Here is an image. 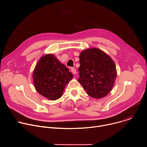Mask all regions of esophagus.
<instances>
[{
	"mask_svg": "<svg viewBox=\"0 0 147 147\" xmlns=\"http://www.w3.org/2000/svg\"><path fill=\"white\" fill-rule=\"evenodd\" d=\"M71 71L73 73V74H76V70L74 68H71Z\"/></svg>",
	"mask_w": 147,
	"mask_h": 147,
	"instance_id": "1",
	"label": "esophagus"
}]
</instances>
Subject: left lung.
Wrapping results in <instances>:
<instances>
[{
    "label": "left lung",
    "mask_w": 147,
    "mask_h": 147,
    "mask_svg": "<svg viewBox=\"0 0 147 147\" xmlns=\"http://www.w3.org/2000/svg\"><path fill=\"white\" fill-rule=\"evenodd\" d=\"M79 58L78 81L87 94L96 99L107 96L117 77L115 61L107 53L95 48L81 51Z\"/></svg>",
    "instance_id": "left-lung-1"
}]
</instances>
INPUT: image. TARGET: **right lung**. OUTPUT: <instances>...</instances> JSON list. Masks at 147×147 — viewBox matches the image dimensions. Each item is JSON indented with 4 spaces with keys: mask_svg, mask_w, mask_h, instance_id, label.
<instances>
[{
    "mask_svg": "<svg viewBox=\"0 0 147 147\" xmlns=\"http://www.w3.org/2000/svg\"><path fill=\"white\" fill-rule=\"evenodd\" d=\"M73 77L69 69L51 53L40 58L32 73L36 91L51 100L63 95L66 86Z\"/></svg>",
    "mask_w": 147,
    "mask_h": 147,
    "instance_id": "1",
    "label": "right lung"
}]
</instances>
